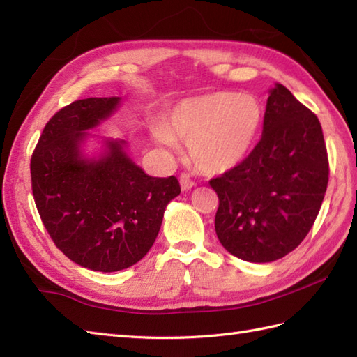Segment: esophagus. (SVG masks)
I'll list each match as a JSON object with an SVG mask.
<instances>
[{"label":"esophagus","instance_id":"esophagus-1","mask_svg":"<svg viewBox=\"0 0 357 357\" xmlns=\"http://www.w3.org/2000/svg\"><path fill=\"white\" fill-rule=\"evenodd\" d=\"M179 181H181V187H183V190H192V188L195 187V183H193V179L188 176L187 173H183L181 174V178H179Z\"/></svg>","mask_w":357,"mask_h":357}]
</instances>
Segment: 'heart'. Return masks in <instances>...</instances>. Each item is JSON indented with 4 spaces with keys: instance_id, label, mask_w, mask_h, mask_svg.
<instances>
[{
    "instance_id": "b5f03b06",
    "label": "heart",
    "mask_w": 357,
    "mask_h": 357,
    "mask_svg": "<svg viewBox=\"0 0 357 357\" xmlns=\"http://www.w3.org/2000/svg\"><path fill=\"white\" fill-rule=\"evenodd\" d=\"M264 124L257 98L238 92H213L181 101L170 113L167 130L158 128L156 141L176 149L185 142L187 158L206 174L233 170L253 150Z\"/></svg>"
}]
</instances>
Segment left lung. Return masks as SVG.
Wrapping results in <instances>:
<instances>
[{
	"instance_id": "left-lung-1",
	"label": "left lung",
	"mask_w": 357,
	"mask_h": 357,
	"mask_svg": "<svg viewBox=\"0 0 357 357\" xmlns=\"http://www.w3.org/2000/svg\"><path fill=\"white\" fill-rule=\"evenodd\" d=\"M319 119L282 84L270 90L261 141L233 170L210 181L219 198L222 247L248 262H273L298 247L328 184Z\"/></svg>"
}]
</instances>
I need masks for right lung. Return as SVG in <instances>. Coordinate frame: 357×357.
<instances>
[{"instance_id": "add662e5", "label": "right lung", "mask_w": 357, "mask_h": 357, "mask_svg": "<svg viewBox=\"0 0 357 357\" xmlns=\"http://www.w3.org/2000/svg\"><path fill=\"white\" fill-rule=\"evenodd\" d=\"M119 101L87 98L66 105L45 124L30 159L33 199L52 241L75 264L104 273L147 255L167 204L181 193L174 176H149L136 165L126 141L107 139L98 159L82 156L87 130Z\"/></svg>"}]
</instances>
